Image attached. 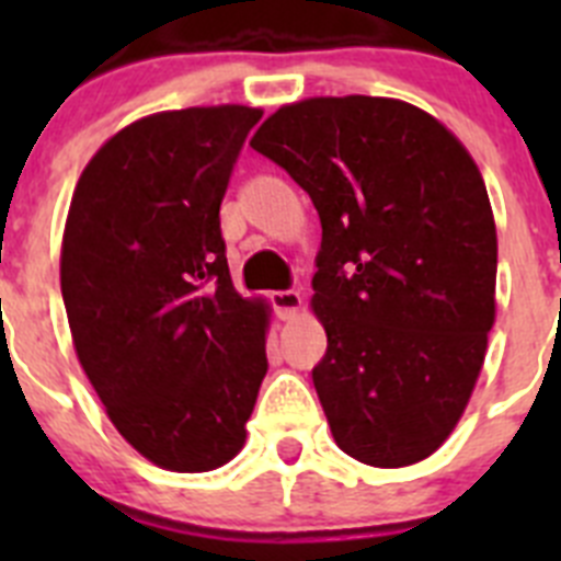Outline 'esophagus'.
Returning a JSON list of instances; mask_svg holds the SVG:
<instances>
[{
	"label": "esophagus",
	"instance_id": "esophagus-1",
	"mask_svg": "<svg viewBox=\"0 0 561 561\" xmlns=\"http://www.w3.org/2000/svg\"><path fill=\"white\" fill-rule=\"evenodd\" d=\"M270 304L280 320H291V317L297 314V309H300V304H304V297H300V291L295 289H280V291H272Z\"/></svg>",
	"mask_w": 561,
	"mask_h": 561
}]
</instances>
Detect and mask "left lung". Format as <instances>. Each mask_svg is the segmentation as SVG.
<instances>
[{
	"label": "left lung",
	"instance_id": "obj_1",
	"mask_svg": "<svg viewBox=\"0 0 561 561\" xmlns=\"http://www.w3.org/2000/svg\"><path fill=\"white\" fill-rule=\"evenodd\" d=\"M320 216L311 379L336 447L381 469L433 455L472 396L494 323L497 232L474 160L393 98H311L250 142Z\"/></svg>",
	"mask_w": 561,
	"mask_h": 561
}]
</instances>
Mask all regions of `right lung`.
Returning a JSON list of instances; mask_svg holds the SVG:
<instances>
[{
  "label": "right lung",
  "mask_w": 561,
  "mask_h": 561,
  "mask_svg": "<svg viewBox=\"0 0 561 561\" xmlns=\"http://www.w3.org/2000/svg\"><path fill=\"white\" fill-rule=\"evenodd\" d=\"M261 108L160 112L92 157L69 205L61 295L78 359L151 463L210 472L244 447L266 306L232 289L221 199Z\"/></svg>",
  "instance_id": "right-lung-1"
}]
</instances>
